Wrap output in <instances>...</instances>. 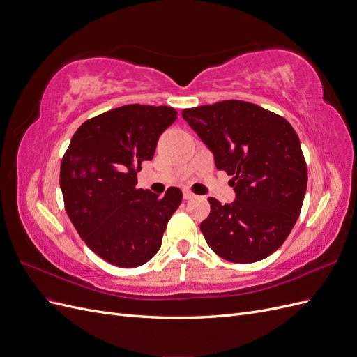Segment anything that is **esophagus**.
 Masks as SVG:
<instances>
[{
    "label": "esophagus",
    "mask_w": 357,
    "mask_h": 357,
    "mask_svg": "<svg viewBox=\"0 0 357 357\" xmlns=\"http://www.w3.org/2000/svg\"><path fill=\"white\" fill-rule=\"evenodd\" d=\"M193 197H195V195H193L190 190H183V198H185V199H192Z\"/></svg>",
    "instance_id": "34e87169"
}]
</instances>
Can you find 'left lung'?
Here are the masks:
<instances>
[{
    "label": "left lung",
    "instance_id": "left-lung-1",
    "mask_svg": "<svg viewBox=\"0 0 357 357\" xmlns=\"http://www.w3.org/2000/svg\"><path fill=\"white\" fill-rule=\"evenodd\" d=\"M183 119L232 176L235 201L208 198L201 232L211 250L235 264L273 255L294 228L307 190L299 137L284 117L252 102L228 100L183 110Z\"/></svg>",
    "mask_w": 357,
    "mask_h": 357
}]
</instances>
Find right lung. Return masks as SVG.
<instances>
[{
  "label": "right lung",
  "mask_w": 357,
  "mask_h": 357,
  "mask_svg": "<svg viewBox=\"0 0 357 357\" xmlns=\"http://www.w3.org/2000/svg\"><path fill=\"white\" fill-rule=\"evenodd\" d=\"M167 105L129 104L86 121L61 162L66 211L82 240L112 265L135 268L152 259L181 202L178 188L159 198L137 189V172L153 159L158 139L174 123Z\"/></svg>",
  "instance_id": "add662e5"
}]
</instances>
